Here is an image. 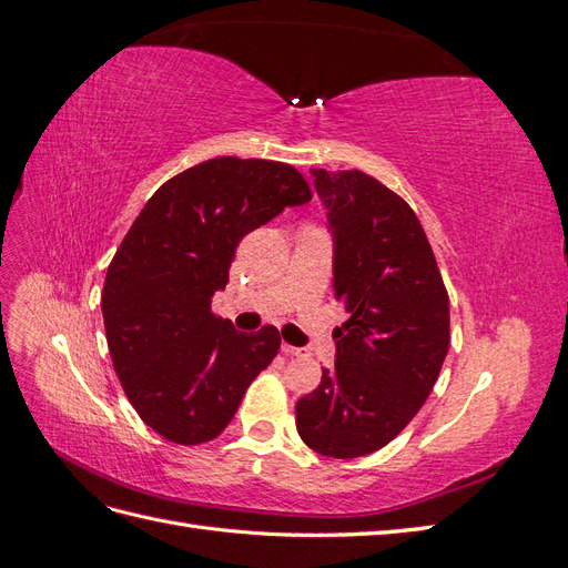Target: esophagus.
Wrapping results in <instances>:
<instances>
[{"label": "esophagus", "instance_id": "esophagus-1", "mask_svg": "<svg viewBox=\"0 0 568 568\" xmlns=\"http://www.w3.org/2000/svg\"><path fill=\"white\" fill-rule=\"evenodd\" d=\"M282 353L294 355V357H305L307 348H298V346H291V343H282Z\"/></svg>", "mask_w": 568, "mask_h": 568}]
</instances>
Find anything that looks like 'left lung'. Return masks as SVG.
Listing matches in <instances>:
<instances>
[{
    "label": "left lung",
    "instance_id": "1",
    "mask_svg": "<svg viewBox=\"0 0 568 568\" xmlns=\"http://www.w3.org/2000/svg\"><path fill=\"white\" fill-rule=\"evenodd\" d=\"M334 239L336 359L296 405L307 448L353 459L417 415L450 346V303L415 211L359 170H311Z\"/></svg>",
    "mask_w": 568,
    "mask_h": 568
}]
</instances>
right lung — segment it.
<instances>
[{
    "label": "right lung",
    "instance_id": "obj_1",
    "mask_svg": "<svg viewBox=\"0 0 568 568\" xmlns=\"http://www.w3.org/2000/svg\"><path fill=\"white\" fill-rule=\"evenodd\" d=\"M311 201L296 168L222 156L168 180L132 222L106 272L101 313L120 384L165 440L225 432L280 332L242 334L211 313L242 239Z\"/></svg>",
    "mask_w": 568,
    "mask_h": 568
}]
</instances>
